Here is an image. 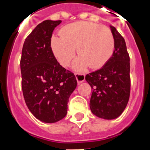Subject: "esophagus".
Returning <instances> with one entry per match:
<instances>
[{"mask_svg":"<svg viewBox=\"0 0 150 150\" xmlns=\"http://www.w3.org/2000/svg\"><path fill=\"white\" fill-rule=\"evenodd\" d=\"M75 78H76V80H77L78 83H81L85 81L86 79V76L83 74H79V73H76L75 74Z\"/></svg>","mask_w":150,"mask_h":150,"instance_id":"34e87169","label":"esophagus"}]
</instances>
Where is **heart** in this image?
<instances>
[{"label": "heart", "instance_id": "heart-1", "mask_svg": "<svg viewBox=\"0 0 150 150\" xmlns=\"http://www.w3.org/2000/svg\"><path fill=\"white\" fill-rule=\"evenodd\" d=\"M62 36H53L52 52L62 65L68 66L75 55L80 57L73 63V69L83 71L88 65L99 69L110 59L115 48V40L109 28L96 23L79 21L62 29Z\"/></svg>", "mask_w": 150, "mask_h": 150}]
</instances>
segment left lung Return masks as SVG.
I'll list each match as a JSON object with an SVG mask.
<instances>
[{
	"label": "left lung",
	"instance_id": "left-lung-1",
	"mask_svg": "<svg viewBox=\"0 0 150 150\" xmlns=\"http://www.w3.org/2000/svg\"><path fill=\"white\" fill-rule=\"evenodd\" d=\"M115 40L114 52L100 69L88 74L86 80L92 88L89 106L98 118L115 119L127 105L130 94V63L126 41L110 25Z\"/></svg>",
	"mask_w": 150,
	"mask_h": 150
}]
</instances>
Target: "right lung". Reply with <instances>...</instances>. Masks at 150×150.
<instances>
[{"label":"right lung","instance_id":"obj_1","mask_svg":"<svg viewBox=\"0 0 150 150\" xmlns=\"http://www.w3.org/2000/svg\"><path fill=\"white\" fill-rule=\"evenodd\" d=\"M62 21L46 20L27 37L21 58L24 101L35 118L54 123L66 115L69 97L77 86L75 76L56 60L51 38Z\"/></svg>","mask_w":150,"mask_h":150}]
</instances>
